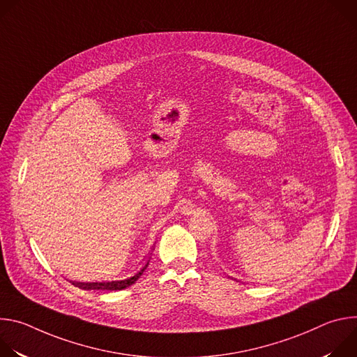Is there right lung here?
Returning <instances> with one entry per match:
<instances>
[{"instance_id": "obj_1", "label": "right lung", "mask_w": 357, "mask_h": 357, "mask_svg": "<svg viewBox=\"0 0 357 357\" xmlns=\"http://www.w3.org/2000/svg\"><path fill=\"white\" fill-rule=\"evenodd\" d=\"M149 260H146V263L142 266V268L139 271H137L132 277H128L126 280H117V281H96V282H80V281H70L75 287H79L82 289L86 291H91V289H100V291H119V289H124L130 285H132L145 271V268L148 267Z\"/></svg>"}]
</instances>
